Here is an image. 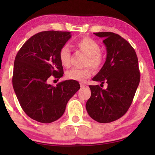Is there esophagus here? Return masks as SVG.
<instances>
[{
    "label": "esophagus",
    "instance_id": "esophagus-1",
    "mask_svg": "<svg viewBox=\"0 0 155 155\" xmlns=\"http://www.w3.org/2000/svg\"><path fill=\"white\" fill-rule=\"evenodd\" d=\"M80 87H81V88H84V87H87L86 85H84L83 84H80Z\"/></svg>",
    "mask_w": 155,
    "mask_h": 155
}]
</instances>
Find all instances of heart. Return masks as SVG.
Instances as JSON below:
<instances>
[{
  "label": "heart",
  "instance_id": "heart-1",
  "mask_svg": "<svg viewBox=\"0 0 155 155\" xmlns=\"http://www.w3.org/2000/svg\"><path fill=\"white\" fill-rule=\"evenodd\" d=\"M74 45L87 56L85 62L86 65H90L96 71L101 68L104 63L105 56L101 52L100 46L95 40L89 37H82L75 41ZM58 57L63 66L69 67L71 63V53L68 46L65 45L61 48ZM92 74V71L90 68L83 69L72 68L66 72V78L71 80L83 82L87 78H90Z\"/></svg>",
  "mask_w": 155,
  "mask_h": 155
}]
</instances>
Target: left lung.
Here are the masks:
<instances>
[{
  "instance_id": "8db88e82",
  "label": "left lung",
  "mask_w": 155,
  "mask_h": 155,
  "mask_svg": "<svg viewBox=\"0 0 155 155\" xmlns=\"http://www.w3.org/2000/svg\"><path fill=\"white\" fill-rule=\"evenodd\" d=\"M94 34L104 39L107 54L104 64L92 80L108 86L103 90L99 85H90L91 97L86 109L96 121L110 123L122 117L132 104L140 79L138 60L132 46L117 34Z\"/></svg>"
}]
</instances>
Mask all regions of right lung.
I'll return each mask as SVG.
<instances>
[{"instance_id": "obj_1", "label": "right lung", "mask_w": 155, "mask_h": 155, "mask_svg": "<svg viewBox=\"0 0 155 155\" xmlns=\"http://www.w3.org/2000/svg\"><path fill=\"white\" fill-rule=\"evenodd\" d=\"M71 37L70 31H41L29 38L16 55L14 91L23 111L38 122L49 124L60 118L68 101L80 90L75 80L56 87L47 82L51 75L58 79L63 75L58 54Z\"/></svg>"}]
</instances>
